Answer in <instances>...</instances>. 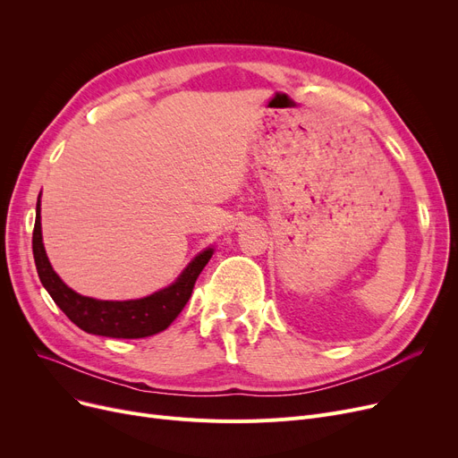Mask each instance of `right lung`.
I'll list each match as a JSON object with an SVG mask.
<instances>
[{
  "label": "right lung",
  "mask_w": 458,
  "mask_h": 458,
  "mask_svg": "<svg viewBox=\"0 0 458 458\" xmlns=\"http://www.w3.org/2000/svg\"><path fill=\"white\" fill-rule=\"evenodd\" d=\"M213 249L200 252L192 259L187 269L178 276V280L156 292L150 297L139 301H96L76 293L57 276L47 261L42 232H40V200L37 202V219L33 228V258L38 278L46 292L50 293L54 302L64 311L66 318L78 325L81 330L106 338L135 340L147 338L171 325L183 306L187 304L192 287L206 263L209 261Z\"/></svg>",
  "instance_id": "1"
}]
</instances>
